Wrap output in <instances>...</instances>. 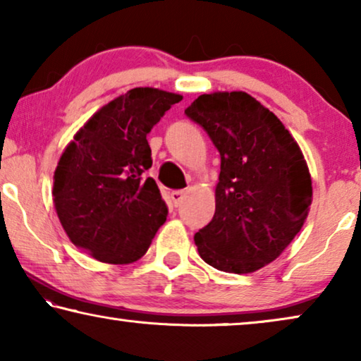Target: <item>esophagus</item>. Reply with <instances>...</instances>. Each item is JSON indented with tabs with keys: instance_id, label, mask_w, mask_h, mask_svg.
Here are the masks:
<instances>
[{
	"instance_id": "1",
	"label": "esophagus",
	"mask_w": 361,
	"mask_h": 361,
	"mask_svg": "<svg viewBox=\"0 0 361 361\" xmlns=\"http://www.w3.org/2000/svg\"><path fill=\"white\" fill-rule=\"evenodd\" d=\"M185 192L184 190H174L171 192V198H172V203H174V207H179L182 203V198H184Z\"/></svg>"
}]
</instances>
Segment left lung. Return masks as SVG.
<instances>
[{
  "label": "left lung",
  "instance_id": "8db88e82",
  "mask_svg": "<svg viewBox=\"0 0 361 361\" xmlns=\"http://www.w3.org/2000/svg\"><path fill=\"white\" fill-rule=\"evenodd\" d=\"M221 156L213 219L195 234L200 257L229 274L274 262L301 231L312 182L300 146L247 92L202 94L185 109Z\"/></svg>",
  "mask_w": 361,
  "mask_h": 361
}]
</instances>
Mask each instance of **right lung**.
<instances>
[{"instance_id": "1", "label": "right lung", "mask_w": 361, "mask_h": 361, "mask_svg": "<svg viewBox=\"0 0 361 361\" xmlns=\"http://www.w3.org/2000/svg\"><path fill=\"white\" fill-rule=\"evenodd\" d=\"M180 94L135 87L78 130L54 174V203L70 241L106 264L142 259L168 207L154 179L146 135Z\"/></svg>"}]
</instances>
